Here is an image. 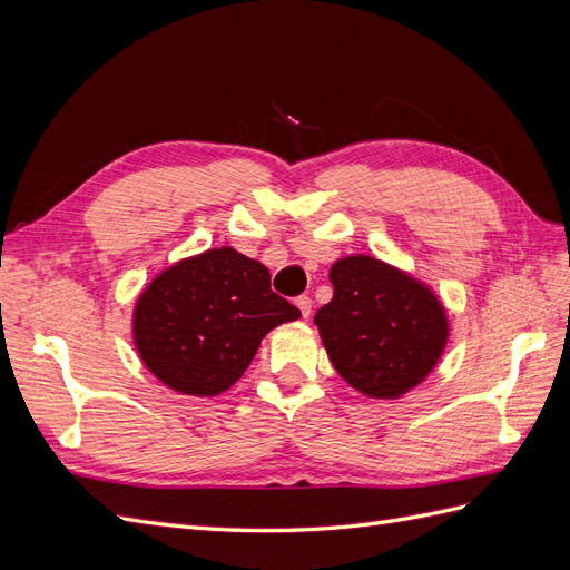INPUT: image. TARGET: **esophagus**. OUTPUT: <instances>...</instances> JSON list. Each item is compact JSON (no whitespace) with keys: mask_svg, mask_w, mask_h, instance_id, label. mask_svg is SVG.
<instances>
[{"mask_svg":"<svg viewBox=\"0 0 570 570\" xmlns=\"http://www.w3.org/2000/svg\"><path fill=\"white\" fill-rule=\"evenodd\" d=\"M312 297H308V295H299L297 297V306H299V312H302V316L304 318H308V316H312Z\"/></svg>","mask_w":570,"mask_h":570,"instance_id":"1","label":"esophagus"}]
</instances>
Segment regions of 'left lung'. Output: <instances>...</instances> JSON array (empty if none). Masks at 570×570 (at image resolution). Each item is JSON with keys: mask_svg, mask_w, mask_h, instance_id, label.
Masks as SVG:
<instances>
[{"mask_svg": "<svg viewBox=\"0 0 570 570\" xmlns=\"http://www.w3.org/2000/svg\"><path fill=\"white\" fill-rule=\"evenodd\" d=\"M331 283L333 299L314 323L335 371L377 400L419 385L446 344V316L433 292L364 254L335 262Z\"/></svg>", "mask_w": 570, "mask_h": 570, "instance_id": "1", "label": "left lung"}]
</instances>
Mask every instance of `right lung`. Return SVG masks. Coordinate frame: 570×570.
I'll use <instances>...</instances> for the list:
<instances>
[{
  "label": "right lung",
  "instance_id": "1",
  "mask_svg": "<svg viewBox=\"0 0 570 570\" xmlns=\"http://www.w3.org/2000/svg\"><path fill=\"white\" fill-rule=\"evenodd\" d=\"M295 318L299 308L275 295L264 264L220 247L154 278L137 299L132 335L164 385L214 396L247 371L268 331Z\"/></svg>",
  "mask_w": 570,
  "mask_h": 570
}]
</instances>
